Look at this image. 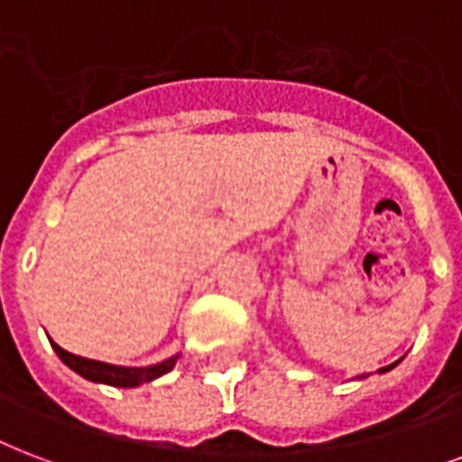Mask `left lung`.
Instances as JSON below:
<instances>
[{
    "label": "left lung",
    "mask_w": 462,
    "mask_h": 462,
    "mask_svg": "<svg viewBox=\"0 0 462 462\" xmlns=\"http://www.w3.org/2000/svg\"><path fill=\"white\" fill-rule=\"evenodd\" d=\"M397 363H400V360H397ZM397 363H392V365H387V367H380V373H387V370H392V367L397 365ZM360 377H365V375H360Z\"/></svg>",
    "instance_id": "obj_1"
}]
</instances>
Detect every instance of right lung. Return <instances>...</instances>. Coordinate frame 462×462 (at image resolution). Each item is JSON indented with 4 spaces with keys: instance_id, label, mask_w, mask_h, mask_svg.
<instances>
[{
    "instance_id": "right-lung-1",
    "label": "right lung",
    "mask_w": 462,
    "mask_h": 462,
    "mask_svg": "<svg viewBox=\"0 0 462 462\" xmlns=\"http://www.w3.org/2000/svg\"><path fill=\"white\" fill-rule=\"evenodd\" d=\"M51 346H53V350L58 353V358L70 367V370H75L78 375H82L85 380H92V383L112 384V387H138V384L151 383L155 377L170 373L180 358V356H172V358L162 360L158 365L148 367H124L112 365V363H102V360H89L82 358V356H72V353L60 348L55 341H51Z\"/></svg>"
}]
</instances>
